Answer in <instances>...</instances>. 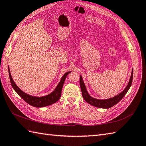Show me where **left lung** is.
Returning <instances> with one entry per match:
<instances>
[{"instance_id": "obj_1", "label": "left lung", "mask_w": 146, "mask_h": 146, "mask_svg": "<svg viewBox=\"0 0 146 146\" xmlns=\"http://www.w3.org/2000/svg\"><path fill=\"white\" fill-rule=\"evenodd\" d=\"M133 69L131 72V76L130 77V80L129 81V83L127 85L126 88L122 91L121 93H119V94L117 95L116 96L113 97L112 98H110L108 99H104V100H99L92 98L86 90V88L84 85V82L83 81V78L82 76H80V87L81 90L82 92V96L83 98L85 100V101H86L88 104H91V105L99 107V108H102V109H109V108L114 106L115 104H117L118 102L120 101L122 99L123 97L126 94L127 92L129 90V88L131 87L133 81Z\"/></svg>"}]
</instances>
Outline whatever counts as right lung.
<instances>
[{
    "label": "right lung",
    "mask_w": 146,
    "mask_h": 146,
    "mask_svg": "<svg viewBox=\"0 0 146 146\" xmlns=\"http://www.w3.org/2000/svg\"><path fill=\"white\" fill-rule=\"evenodd\" d=\"M70 72H68L64 74V75L62 76L60 81V83L57 85V86L56 87L55 90L52 93H50V94L43 97H36L32 96L27 94V93H25L17 86L16 84L15 83V82L13 81L12 76H11L9 67L10 80L11 82V84H12V88H13L14 90L17 92V94L19 95L25 102H27L28 104H29V105L36 107H43L48 106L52 105V104H53L58 101L61 97L62 89L63 88V83H64V81L65 80V78Z\"/></svg>",
    "instance_id": "add662e5"
}]
</instances>
